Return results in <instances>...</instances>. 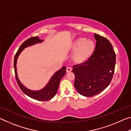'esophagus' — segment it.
<instances>
[{
  "mask_svg": "<svg viewBox=\"0 0 131 131\" xmlns=\"http://www.w3.org/2000/svg\"><path fill=\"white\" fill-rule=\"evenodd\" d=\"M72 68L70 67V66H68V67L66 68V72H70L72 71Z\"/></svg>",
  "mask_w": 131,
  "mask_h": 131,
  "instance_id": "34e87169",
  "label": "esophagus"
}]
</instances>
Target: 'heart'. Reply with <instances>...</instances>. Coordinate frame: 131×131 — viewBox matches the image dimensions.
Wrapping results in <instances>:
<instances>
[{
  "instance_id": "1",
  "label": "heart",
  "mask_w": 131,
  "mask_h": 131,
  "mask_svg": "<svg viewBox=\"0 0 131 131\" xmlns=\"http://www.w3.org/2000/svg\"><path fill=\"white\" fill-rule=\"evenodd\" d=\"M70 48L74 50L72 54L73 59L77 62H81L89 57L94 51L95 44L91 40L79 37L72 42Z\"/></svg>"
}]
</instances>
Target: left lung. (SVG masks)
Masks as SVG:
<instances>
[{
  "label": "left lung",
  "mask_w": 131,
  "mask_h": 131,
  "mask_svg": "<svg viewBox=\"0 0 131 131\" xmlns=\"http://www.w3.org/2000/svg\"><path fill=\"white\" fill-rule=\"evenodd\" d=\"M96 46L87 61L73 66L74 85L80 94L93 96L107 87L113 76L116 53L110 42L95 34Z\"/></svg>",
  "instance_id": "left-lung-1"
}]
</instances>
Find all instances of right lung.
<instances>
[{"label":"right lung","instance_id":"1","mask_svg":"<svg viewBox=\"0 0 131 131\" xmlns=\"http://www.w3.org/2000/svg\"><path fill=\"white\" fill-rule=\"evenodd\" d=\"M42 41H43V40L40 39L39 37L37 36L30 37V38L27 39L26 40L24 41L21 44L20 47H19V48L16 54L15 55L14 67L15 79H16L18 85L19 87L20 88L22 91L27 95V96H29L31 98L35 99V100L40 101H47L52 99L56 95L58 89L60 81L66 73L65 66H63L60 70L55 73L54 76L50 79V80L48 82L47 85L43 89L40 91H34L28 90V88L24 87L23 84H21L20 81L19 80L18 78L16 68V63L19 54L22 52V51L24 49V48L27 47L28 46L34 45L35 44L41 43Z\"/></svg>","mask_w":131,"mask_h":131}]
</instances>
